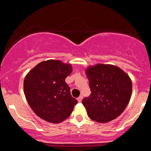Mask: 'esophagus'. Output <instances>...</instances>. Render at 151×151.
<instances>
[{
  "label": "esophagus",
  "instance_id": "esophagus-1",
  "mask_svg": "<svg viewBox=\"0 0 151 151\" xmlns=\"http://www.w3.org/2000/svg\"><path fill=\"white\" fill-rule=\"evenodd\" d=\"M82 99H83V96H79V97L77 98V101H79V102H81V101H82Z\"/></svg>",
  "mask_w": 151,
  "mask_h": 151
}]
</instances>
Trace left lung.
<instances>
[{
	"label": "left lung",
	"mask_w": 151,
	"mask_h": 151,
	"mask_svg": "<svg viewBox=\"0 0 151 151\" xmlns=\"http://www.w3.org/2000/svg\"><path fill=\"white\" fill-rule=\"evenodd\" d=\"M91 93L82 101L91 120L104 124L116 119L127 106L132 93L129 76L117 66L96 64L85 70Z\"/></svg>",
	"instance_id": "1"
}]
</instances>
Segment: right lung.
<instances>
[{"instance_id":"obj_1","label":"right lung","mask_w":151,"mask_h":151,"mask_svg":"<svg viewBox=\"0 0 151 151\" xmlns=\"http://www.w3.org/2000/svg\"><path fill=\"white\" fill-rule=\"evenodd\" d=\"M72 72L71 64L48 60L37 64L26 74L24 93L37 116L52 124H58L70 116L77 103L65 82Z\"/></svg>"}]
</instances>
